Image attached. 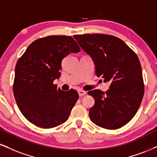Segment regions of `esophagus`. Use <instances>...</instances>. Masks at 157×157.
<instances>
[{
  "instance_id": "34e87169",
  "label": "esophagus",
  "mask_w": 157,
  "mask_h": 157,
  "mask_svg": "<svg viewBox=\"0 0 157 157\" xmlns=\"http://www.w3.org/2000/svg\"><path fill=\"white\" fill-rule=\"evenodd\" d=\"M78 95L80 97H83L86 94V92H85V91H83V90H78Z\"/></svg>"
}]
</instances>
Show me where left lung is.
Segmentation results:
<instances>
[{"label": "left lung", "instance_id": "obj_1", "mask_svg": "<svg viewBox=\"0 0 157 157\" xmlns=\"http://www.w3.org/2000/svg\"><path fill=\"white\" fill-rule=\"evenodd\" d=\"M93 60L96 74L111 82L105 92L94 90L88 94L95 102L90 108L91 121L102 128L123 127L138 111L144 94L142 68L138 56L122 40L103 34L73 36Z\"/></svg>", "mask_w": 157, "mask_h": 157}]
</instances>
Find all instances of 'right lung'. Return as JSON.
Here are the masks:
<instances>
[{"label": "right lung", "mask_w": 157, "mask_h": 157, "mask_svg": "<svg viewBox=\"0 0 157 157\" xmlns=\"http://www.w3.org/2000/svg\"><path fill=\"white\" fill-rule=\"evenodd\" d=\"M80 48L71 36H52L30 44L15 67L13 95L23 116L41 128L66 121L78 99L74 90L63 91L53 84L61 75V63Z\"/></svg>", "instance_id": "add662e5"}]
</instances>
